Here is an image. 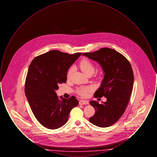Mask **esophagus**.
Returning <instances> with one entry per match:
<instances>
[{
	"instance_id": "1",
	"label": "esophagus",
	"mask_w": 157,
	"mask_h": 157,
	"mask_svg": "<svg viewBox=\"0 0 157 157\" xmlns=\"http://www.w3.org/2000/svg\"><path fill=\"white\" fill-rule=\"evenodd\" d=\"M79 103L80 105H88L89 104V102L86 100H81Z\"/></svg>"
}]
</instances>
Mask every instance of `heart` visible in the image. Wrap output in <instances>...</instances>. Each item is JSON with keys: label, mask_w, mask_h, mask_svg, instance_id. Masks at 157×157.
<instances>
[{"label": "heart", "mask_w": 157, "mask_h": 157, "mask_svg": "<svg viewBox=\"0 0 157 157\" xmlns=\"http://www.w3.org/2000/svg\"><path fill=\"white\" fill-rule=\"evenodd\" d=\"M79 67L82 70V72L88 75L90 73H94L95 67L92 63L87 59H83L79 63ZM72 69H71L67 74V78H69L71 75L72 74ZM92 90V88L90 86H82L80 87L78 90V92L79 95H82L83 97H85L87 95L88 92H90Z\"/></svg>", "instance_id": "b5f03b06"}]
</instances>
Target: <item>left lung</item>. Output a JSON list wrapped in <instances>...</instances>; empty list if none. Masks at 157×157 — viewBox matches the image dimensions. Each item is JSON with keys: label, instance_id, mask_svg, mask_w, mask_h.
<instances>
[{"label": "left lung", "instance_id": "left-lung-1", "mask_svg": "<svg viewBox=\"0 0 157 157\" xmlns=\"http://www.w3.org/2000/svg\"><path fill=\"white\" fill-rule=\"evenodd\" d=\"M98 63L104 76L95 97H105L106 101H91L95 109L90 122L98 127H109L124 114L134 85V74L129 61L120 53L110 48H102L94 52L82 54Z\"/></svg>", "mask_w": 157, "mask_h": 157}]
</instances>
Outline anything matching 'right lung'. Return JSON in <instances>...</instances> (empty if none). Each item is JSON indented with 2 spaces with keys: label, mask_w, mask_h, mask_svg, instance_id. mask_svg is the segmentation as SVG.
Masks as SVG:
<instances>
[{
  "label": "right lung",
  "mask_w": 157,
  "mask_h": 157,
  "mask_svg": "<svg viewBox=\"0 0 157 157\" xmlns=\"http://www.w3.org/2000/svg\"><path fill=\"white\" fill-rule=\"evenodd\" d=\"M81 55L53 50L36 57L30 63L25 95L35 118L48 129L64 125L72 109L79 104L75 97L59 99L56 91L59 84L67 82L68 69Z\"/></svg>",
  "instance_id": "obj_1"
}]
</instances>
